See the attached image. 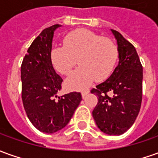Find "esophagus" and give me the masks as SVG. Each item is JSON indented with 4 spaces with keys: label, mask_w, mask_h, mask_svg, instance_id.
Segmentation results:
<instances>
[{
    "label": "esophagus",
    "mask_w": 158,
    "mask_h": 158,
    "mask_svg": "<svg viewBox=\"0 0 158 158\" xmlns=\"http://www.w3.org/2000/svg\"><path fill=\"white\" fill-rule=\"evenodd\" d=\"M88 93H89V90H85V91H82V92H81V95H82V98H85V96H86V95L88 94Z\"/></svg>",
    "instance_id": "34e87169"
}]
</instances>
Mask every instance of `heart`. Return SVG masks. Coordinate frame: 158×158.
Instances as JSON below:
<instances>
[{
	"label": "heart",
	"mask_w": 158,
	"mask_h": 158,
	"mask_svg": "<svg viewBox=\"0 0 158 158\" xmlns=\"http://www.w3.org/2000/svg\"><path fill=\"white\" fill-rule=\"evenodd\" d=\"M63 43L64 46H54L50 51L51 62L56 71L68 75L77 60L80 66L66 80L68 88L82 90L95 79L102 81L112 74L119 58V48L112 39L89 30L79 29L68 33Z\"/></svg>",
	"instance_id": "heart-1"
}]
</instances>
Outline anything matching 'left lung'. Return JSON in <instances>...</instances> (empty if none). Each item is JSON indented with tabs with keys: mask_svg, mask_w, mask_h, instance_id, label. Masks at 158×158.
I'll use <instances>...</instances> for the list:
<instances>
[{
	"mask_svg": "<svg viewBox=\"0 0 158 158\" xmlns=\"http://www.w3.org/2000/svg\"><path fill=\"white\" fill-rule=\"evenodd\" d=\"M111 31L117 41L119 63L109 79L90 90L98 99L92 116L102 132L121 135L133 126L140 110L143 68L134 46L120 32Z\"/></svg>",
	"mask_w": 158,
	"mask_h": 158,
	"instance_id": "1",
	"label": "left lung"
}]
</instances>
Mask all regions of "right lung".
<instances>
[{
    "mask_svg": "<svg viewBox=\"0 0 158 158\" xmlns=\"http://www.w3.org/2000/svg\"><path fill=\"white\" fill-rule=\"evenodd\" d=\"M60 25L44 29L33 41L21 65L22 101L27 117L40 132L53 133L68 125L82 100L80 92L56 99L62 79L53 68L50 51L54 31Z\"/></svg>",
    "mask_w": 158,
    "mask_h": 158,
    "instance_id": "add662e5",
    "label": "right lung"
}]
</instances>
